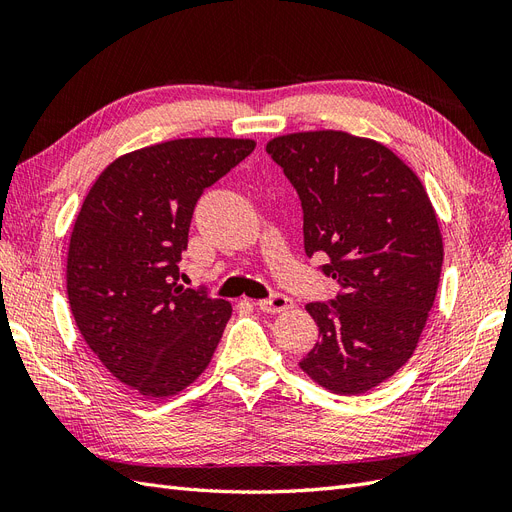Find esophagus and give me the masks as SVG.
Here are the masks:
<instances>
[{
    "label": "esophagus",
    "instance_id": "1",
    "mask_svg": "<svg viewBox=\"0 0 512 512\" xmlns=\"http://www.w3.org/2000/svg\"><path fill=\"white\" fill-rule=\"evenodd\" d=\"M256 305L267 314H280V312H284V309L292 307V301L286 297V294L275 292V294H271L269 299H260Z\"/></svg>",
    "mask_w": 512,
    "mask_h": 512
}]
</instances>
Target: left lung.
Wrapping results in <instances>:
<instances>
[{
    "mask_svg": "<svg viewBox=\"0 0 512 512\" xmlns=\"http://www.w3.org/2000/svg\"><path fill=\"white\" fill-rule=\"evenodd\" d=\"M267 153L299 194L305 254H327L320 271L339 288L307 303L320 339L299 365L333 393H365L408 363L436 301V211L412 168L369 138L297 132Z\"/></svg>",
    "mask_w": 512,
    "mask_h": 512,
    "instance_id": "obj_1",
    "label": "left lung"
}]
</instances>
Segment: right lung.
<instances>
[{"label":"right lung","mask_w":512,"mask_h":512,"mask_svg":"<svg viewBox=\"0 0 512 512\" xmlns=\"http://www.w3.org/2000/svg\"><path fill=\"white\" fill-rule=\"evenodd\" d=\"M247 138H177L108 164L76 215L68 301L102 365L138 395H177L207 369L232 307L179 286L194 207L254 151Z\"/></svg>","instance_id":"obj_1"}]
</instances>
